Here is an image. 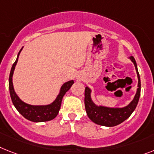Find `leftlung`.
I'll return each mask as SVG.
<instances>
[{
    "label": "left lung",
    "mask_w": 154,
    "mask_h": 154,
    "mask_svg": "<svg viewBox=\"0 0 154 154\" xmlns=\"http://www.w3.org/2000/svg\"><path fill=\"white\" fill-rule=\"evenodd\" d=\"M130 59L134 64L136 69L137 75H138V89L136 94L131 102L126 107L124 108H109L105 106H97L93 102L91 97V89L88 86L85 88V108H86V114L88 117L94 123L101 126L106 127H114L118 124H121L128 119L138 105L141 93V81L140 76L138 74L137 63L134 57H130Z\"/></svg>",
    "instance_id": "obj_1"
}]
</instances>
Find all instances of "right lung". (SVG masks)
<instances>
[{"label": "right lung", "instance_id": "obj_1", "mask_svg": "<svg viewBox=\"0 0 154 154\" xmlns=\"http://www.w3.org/2000/svg\"><path fill=\"white\" fill-rule=\"evenodd\" d=\"M22 49L23 48L20 49V51L18 53L16 60L13 63L12 67H11L9 75V91L12 103H13L14 106L18 110V112L23 117L26 118V120H30L32 122H45L53 120L57 116L58 112H59L63 95L65 94L66 92L71 88V86L74 83V81L71 80V81L65 82L61 86L60 94H58L55 101L51 103L50 105H30L23 102L16 95V92L14 91L13 84H12V75H13L14 70H15V67H16V63H17L19 55H20V52H21Z\"/></svg>", "mask_w": 154, "mask_h": 154}]
</instances>
